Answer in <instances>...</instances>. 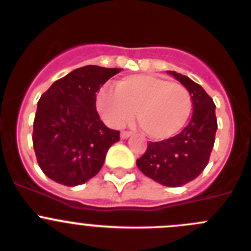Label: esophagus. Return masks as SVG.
<instances>
[{
  "mask_svg": "<svg viewBox=\"0 0 251 251\" xmlns=\"http://www.w3.org/2000/svg\"><path fill=\"white\" fill-rule=\"evenodd\" d=\"M130 136H132V133L127 132V130H123V132L121 133V138L122 139H127L128 137H130Z\"/></svg>",
  "mask_w": 251,
  "mask_h": 251,
  "instance_id": "obj_1",
  "label": "esophagus"
}]
</instances>
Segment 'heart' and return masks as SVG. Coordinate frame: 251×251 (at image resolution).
I'll use <instances>...</instances> for the list:
<instances>
[{
	"label": "heart",
	"instance_id": "1",
	"mask_svg": "<svg viewBox=\"0 0 251 251\" xmlns=\"http://www.w3.org/2000/svg\"><path fill=\"white\" fill-rule=\"evenodd\" d=\"M97 109L106 124L122 127L133 119L150 138L163 141L181 132L191 114L192 99L182 84L156 75L138 74L104 86L97 95Z\"/></svg>",
	"mask_w": 251,
	"mask_h": 251
}]
</instances>
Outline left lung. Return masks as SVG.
<instances>
[{"label": "left lung", "mask_w": 251, "mask_h": 251, "mask_svg": "<svg viewBox=\"0 0 251 251\" xmlns=\"http://www.w3.org/2000/svg\"><path fill=\"white\" fill-rule=\"evenodd\" d=\"M188 90L192 99L191 121L182 132L161 142H150L137 166L147 177L168 187L196 178L207 166L215 143L217 119L211 97L201 85L176 72H168Z\"/></svg>", "instance_id": "1"}]
</instances>
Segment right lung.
<instances>
[{
    "instance_id": "right-lung-1",
    "label": "right lung",
    "mask_w": 251,
    "mask_h": 251,
    "mask_svg": "<svg viewBox=\"0 0 251 251\" xmlns=\"http://www.w3.org/2000/svg\"><path fill=\"white\" fill-rule=\"evenodd\" d=\"M122 69L86 65L55 81L41 95L32 143L44 174L64 186L83 185L98 174L119 130L101 122L97 92Z\"/></svg>"
}]
</instances>
